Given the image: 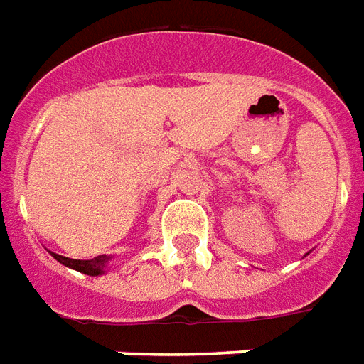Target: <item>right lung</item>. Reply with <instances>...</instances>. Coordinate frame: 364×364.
Wrapping results in <instances>:
<instances>
[{"label": "right lung", "mask_w": 364, "mask_h": 364, "mask_svg": "<svg viewBox=\"0 0 364 364\" xmlns=\"http://www.w3.org/2000/svg\"><path fill=\"white\" fill-rule=\"evenodd\" d=\"M51 256L59 263L66 265V267L76 269L80 273L90 274V277H97V274L105 273L107 271V263L112 259V256H97L93 259H70V257L59 256V254H53V252Z\"/></svg>", "instance_id": "add662e5"}]
</instances>
